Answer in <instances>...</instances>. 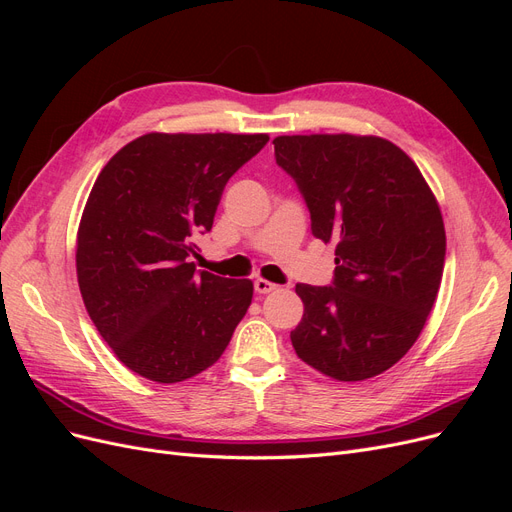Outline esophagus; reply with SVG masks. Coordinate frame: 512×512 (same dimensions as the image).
Listing matches in <instances>:
<instances>
[{"mask_svg":"<svg viewBox=\"0 0 512 512\" xmlns=\"http://www.w3.org/2000/svg\"><path fill=\"white\" fill-rule=\"evenodd\" d=\"M254 288H256V292L258 294H269V292H273V290H277V286L273 284V282H269V280H258L254 282Z\"/></svg>","mask_w":512,"mask_h":512,"instance_id":"1","label":"esophagus"}]
</instances>
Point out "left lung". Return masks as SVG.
<instances>
[{"mask_svg":"<svg viewBox=\"0 0 512 512\" xmlns=\"http://www.w3.org/2000/svg\"><path fill=\"white\" fill-rule=\"evenodd\" d=\"M312 235L335 243L329 286L297 284L305 312L290 333L301 361L359 382L393 367L421 335L444 271L440 207L421 170L378 136H277Z\"/></svg>","mask_w":512,"mask_h":512,"instance_id":"left-lung-1","label":"left lung"}]
</instances>
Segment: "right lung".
<instances>
[{
  "mask_svg": "<svg viewBox=\"0 0 512 512\" xmlns=\"http://www.w3.org/2000/svg\"><path fill=\"white\" fill-rule=\"evenodd\" d=\"M267 141L151 132L98 175L76 237V275L89 318L138 376L173 384L205 371L250 307V280L196 271L190 254L228 179Z\"/></svg>",
  "mask_w": 512,
  "mask_h": 512,
  "instance_id": "right-lung-1",
  "label": "right lung"
}]
</instances>
